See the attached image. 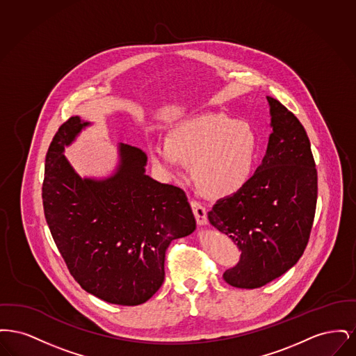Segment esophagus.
<instances>
[{
  "instance_id": "34e87169",
  "label": "esophagus",
  "mask_w": 356,
  "mask_h": 356,
  "mask_svg": "<svg viewBox=\"0 0 356 356\" xmlns=\"http://www.w3.org/2000/svg\"><path fill=\"white\" fill-rule=\"evenodd\" d=\"M191 207H192V211H193V215L196 218V221L199 225H205L208 220H207V209L204 207L203 204L200 202H196V200H192L191 202Z\"/></svg>"
}]
</instances>
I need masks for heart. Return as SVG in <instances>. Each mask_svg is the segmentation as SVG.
Instances as JSON below:
<instances>
[{
    "label": "heart",
    "mask_w": 356,
    "mask_h": 356,
    "mask_svg": "<svg viewBox=\"0 0 356 356\" xmlns=\"http://www.w3.org/2000/svg\"><path fill=\"white\" fill-rule=\"evenodd\" d=\"M148 149L153 164L170 179H183L186 163H192L199 189L211 197H227L252 176L257 136L248 122L207 113L176 124L168 141H152Z\"/></svg>",
    "instance_id": "b5f03b06"
}]
</instances>
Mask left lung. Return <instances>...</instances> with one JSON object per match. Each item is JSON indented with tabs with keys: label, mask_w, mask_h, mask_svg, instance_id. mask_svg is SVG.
<instances>
[{
	"label": "left lung",
	"mask_w": 356,
	"mask_h": 356,
	"mask_svg": "<svg viewBox=\"0 0 356 356\" xmlns=\"http://www.w3.org/2000/svg\"><path fill=\"white\" fill-rule=\"evenodd\" d=\"M272 134L261 164L238 192L218 200L209 222L241 251L222 273L237 288H259L293 267L312 229L318 172L305 127L276 99L267 97Z\"/></svg>",
	"instance_id": "8db88e82"
}]
</instances>
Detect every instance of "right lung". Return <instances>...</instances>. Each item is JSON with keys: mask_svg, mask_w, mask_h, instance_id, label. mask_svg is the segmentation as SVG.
Wrapping results in <instances>:
<instances>
[{"mask_svg": "<svg viewBox=\"0 0 356 356\" xmlns=\"http://www.w3.org/2000/svg\"><path fill=\"white\" fill-rule=\"evenodd\" d=\"M90 122L67 120L45 159L42 204L53 240L70 275L104 302L138 305L164 282L172 240L196 228L186 192L145 175L147 154L120 144L111 177L81 179L64 156Z\"/></svg>", "mask_w": 356, "mask_h": 356, "instance_id": "1", "label": "right lung"}]
</instances>
